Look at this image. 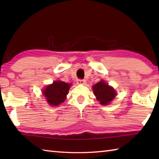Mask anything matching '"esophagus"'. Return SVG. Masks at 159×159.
<instances>
[{"label":"esophagus","mask_w":159,"mask_h":159,"mask_svg":"<svg viewBox=\"0 0 159 159\" xmlns=\"http://www.w3.org/2000/svg\"><path fill=\"white\" fill-rule=\"evenodd\" d=\"M77 84L79 85H84L85 83V80H82V79H78L76 80Z\"/></svg>","instance_id":"1"}]
</instances>
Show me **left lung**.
I'll return each instance as SVG.
<instances>
[{
    "mask_svg": "<svg viewBox=\"0 0 159 159\" xmlns=\"http://www.w3.org/2000/svg\"><path fill=\"white\" fill-rule=\"evenodd\" d=\"M94 95L102 105H108L116 96V92L104 80L97 83L93 86Z\"/></svg>",
    "mask_w": 159,
    "mask_h": 159,
    "instance_id": "1",
    "label": "left lung"
}]
</instances>
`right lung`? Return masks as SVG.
<instances>
[{"instance_id":"add662e5","label":"right lung","mask_w":159,"mask_h":159,"mask_svg":"<svg viewBox=\"0 0 159 159\" xmlns=\"http://www.w3.org/2000/svg\"><path fill=\"white\" fill-rule=\"evenodd\" d=\"M71 84L61 80H56L53 83L48 85L45 90L42 91L48 103L51 107L59 106L63 103L68 95Z\"/></svg>"}]
</instances>
